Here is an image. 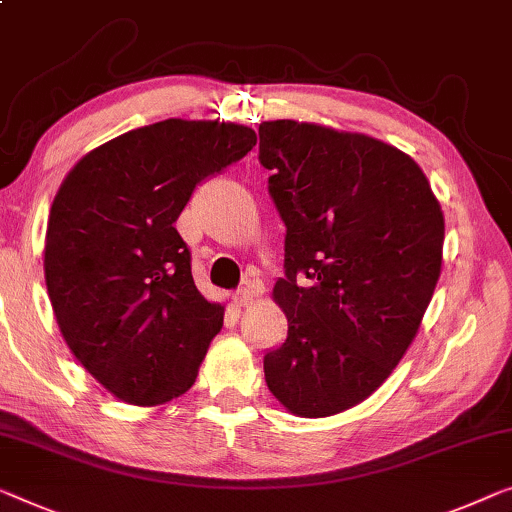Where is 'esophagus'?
<instances>
[{"label": "esophagus", "instance_id": "1", "mask_svg": "<svg viewBox=\"0 0 512 512\" xmlns=\"http://www.w3.org/2000/svg\"><path fill=\"white\" fill-rule=\"evenodd\" d=\"M232 301H234V305H239V308H243V305H250L253 303V289L250 287L236 289V292L232 294Z\"/></svg>", "mask_w": 512, "mask_h": 512}]
</instances>
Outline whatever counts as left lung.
Instances as JSON below:
<instances>
[{"instance_id": "left-lung-1", "label": "left lung", "mask_w": 512, "mask_h": 512, "mask_svg": "<svg viewBox=\"0 0 512 512\" xmlns=\"http://www.w3.org/2000/svg\"><path fill=\"white\" fill-rule=\"evenodd\" d=\"M259 163L287 227L273 287L287 338L264 354L266 386L296 416L340 414L414 340L441 273L444 213L421 167L368 135L264 121Z\"/></svg>"}]
</instances>
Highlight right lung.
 Instances as JSON below:
<instances>
[{"label":"right lung","instance_id":"right-lung-1","mask_svg":"<svg viewBox=\"0 0 512 512\" xmlns=\"http://www.w3.org/2000/svg\"><path fill=\"white\" fill-rule=\"evenodd\" d=\"M255 142L248 126L165 119L89 151L61 183L45 285L66 345L119 400L151 407L195 384L223 305L197 292L174 223Z\"/></svg>","mask_w":512,"mask_h":512}]
</instances>
